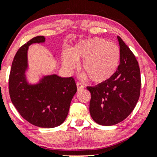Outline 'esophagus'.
Here are the masks:
<instances>
[{"instance_id": "34e87169", "label": "esophagus", "mask_w": 157, "mask_h": 157, "mask_svg": "<svg viewBox=\"0 0 157 157\" xmlns=\"http://www.w3.org/2000/svg\"><path fill=\"white\" fill-rule=\"evenodd\" d=\"M76 85H77V88H78V91H79V90L83 89V86L82 84H81V83H77Z\"/></svg>"}]
</instances>
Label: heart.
Returning a JSON list of instances; mask_svg holds the SVG:
<instances>
[{"label": "heart", "instance_id": "heart-1", "mask_svg": "<svg viewBox=\"0 0 157 157\" xmlns=\"http://www.w3.org/2000/svg\"><path fill=\"white\" fill-rule=\"evenodd\" d=\"M83 60L81 68L92 82L104 83L110 81L119 70L121 51L117 45L101 38L79 41L62 55V63L68 70L76 68L77 61Z\"/></svg>", "mask_w": 157, "mask_h": 157}]
</instances>
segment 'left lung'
<instances>
[{"mask_svg": "<svg viewBox=\"0 0 157 157\" xmlns=\"http://www.w3.org/2000/svg\"><path fill=\"white\" fill-rule=\"evenodd\" d=\"M121 53V64L110 81L88 86L91 94L89 111L92 119L102 126L124 121L134 110L140 96L141 75L134 53L117 36Z\"/></svg>", "mask_w": 157, "mask_h": 157, "instance_id": "left-lung-1", "label": "left lung"}]
</instances>
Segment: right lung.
I'll return each instance as SVG.
<instances>
[{"mask_svg":"<svg viewBox=\"0 0 157 157\" xmlns=\"http://www.w3.org/2000/svg\"><path fill=\"white\" fill-rule=\"evenodd\" d=\"M45 42L44 36H36L17 51L10 73L9 93L13 104L23 119L38 127L54 128L66 120L77 88L73 77L56 74L42 76L33 83L28 80L29 46Z\"/></svg>","mask_w":157,"mask_h":157,"instance_id":"add662e5","label":"right lung"}]
</instances>
